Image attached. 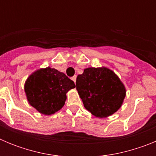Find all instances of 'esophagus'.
<instances>
[{"instance_id": "obj_1", "label": "esophagus", "mask_w": 156, "mask_h": 156, "mask_svg": "<svg viewBox=\"0 0 156 156\" xmlns=\"http://www.w3.org/2000/svg\"><path fill=\"white\" fill-rule=\"evenodd\" d=\"M72 80L74 81V83H76V76H73V77H72Z\"/></svg>"}]
</instances>
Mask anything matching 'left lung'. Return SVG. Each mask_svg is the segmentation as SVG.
<instances>
[{"label":"left lung","instance_id":"obj_1","mask_svg":"<svg viewBox=\"0 0 156 156\" xmlns=\"http://www.w3.org/2000/svg\"><path fill=\"white\" fill-rule=\"evenodd\" d=\"M76 90L85 108L98 118L118 111L126 96V88L118 76L106 67L87 68L77 76Z\"/></svg>","mask_w":156,"mask_h":156}]
</instances>
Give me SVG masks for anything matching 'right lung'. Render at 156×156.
Instances as JSON below:
<instances>
[{
    "instance_id": "1",
    "label": "right lung",
    "mask_w": 156,
    "mask_h": 156,
    "mask_svg": "<svg viewBox=\"0 0 156 156\" xmlns=\"http://www.w3.org/2000/svg\"><path fill=\"white\" fill-rule=\"evenodd\" d=\"M75 83L62 72L47 67L31 74L25 83L24 90L30 105L40 113L51 115L61 109L66 93Z\"/></svg>"
}]
</instances>
